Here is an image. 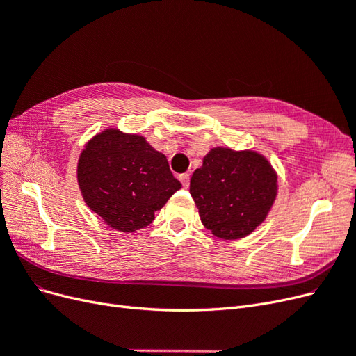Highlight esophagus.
Wrapping results in <instances>:
<instances>
[{
	"label": "esophagus",
	"instance_id": "obj_1",
	"mask_svg": "<svg viewBox=\"0 0 356 356\" xmlns=\"http://www.w3.org/2000/svg\"><path fill=\"white\" fill-rule=\"evenodd\" d=\"M179 181L182 182V186H184V188H188V186H190V174H181L179 175Z\"/></svg>",
	"mask_w": 356,
	"mask_h": 356
}]
</instances>
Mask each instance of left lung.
<instances>
[{
  "instance_id": "1",
  "label": "left lung",
  "mask_w": 356,
  "mask_h": 356,
  "mask_svg": "<svg viewBox=\"0 0 356 356\" xmlns=\"http://www.w3.org/2000/svg\"><path fill=\"white\" fill-rule=\"evenodd\" d=\"M204 227L224 241L242 239L260 225L277 195V175L260 153L217 147L190 179Z\"/></svg>"
}]
</instances>
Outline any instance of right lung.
<instances>
[{"instance_id":"add662e5","label":"right lung","mask_w":356,"mask_h":356,"mask_svg":"<svg viewBox=\"0 0 356 356\" xmlns=\"http://www.w3.org/2000/svg\"><path fill=\"white\" fill-rule=\"evenodd\" d=\"M86 204L110 227L132 233L152 224L181 188L168 159L141 135L105 129L86 144L77 165Z\"/></svg>"}]
</instances>
